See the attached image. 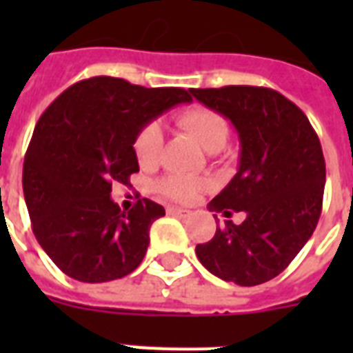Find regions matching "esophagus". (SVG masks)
<instances>
[{
	"label": "esophagus",
	"instance_id": "obj_1",
	"mask_svg": "<svg viewBox=\"0 0 353 353\" xmlns=\"http://www.w3.org/2000/svg\"><path fill=\"white\" fill-rule=\"evenodd\" d=\"M166 212L172 216H179V218H187V216H190V210L179 209V207H166Z\"/></svg>",
	"mask_w": 353,
	"mask_h": 353
}]
</instances>
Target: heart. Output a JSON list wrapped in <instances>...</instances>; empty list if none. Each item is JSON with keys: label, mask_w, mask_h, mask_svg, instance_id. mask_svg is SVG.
<instances>
[{"label": "heart", "mask_w": 353, "mask_h": 353, "mask_svg": "<svg viewBox=\"0 0 353 353\" xmlns=\"http://www.w3.org/2000/svg\"><path fill=\"white\" fill-rule=\"evenodd\" d=\"M177 126L188 132L207 152H220L229 141L231 126L220 112L207 106H188L176 115ZM163 148V130L157 122H146L135 135L133 152L141 166H154ZM157 190L176 201H190L205 187L201 179L172 174L157 181Z\"/></svg>", "instance_id": "heart-1"}]
</instances>
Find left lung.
Masks as SVG:
<instances>
[{
    "mask_svg": "<svg viewBox=\"0 0 353 353\" xmlns=\"http://www.w3.org/2000/svg\"><path fill=\"white\" fill-rule=\"evenodd\" d=\"M234 124L240 166L210 201V210L245 212L196 245L199 262L221 280L258 285L280 274L312 238L323 210L326 163L317 133L301 108L258 85L190 90ZM216 218V214H214Z\"/></svg>",
    "mask_w": 353,
    "mask_h": 353,
    "instance_id": "left-lung-1",
    "label": "left lung"
}]
</instances>
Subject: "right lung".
I'll return each instance as SVG.
<instances>
[{
    "label": "right lung",
    "instance_id": "add662e5",
    "mask_svg": "<svg viewBox=\"0 0 353 353\" xmlns=\"http://www.w3.org/2000/svg\"><path fill=\"white\" fill-rule=\"evenodd\" d=\"M190 101L181 88L93 77L68 88L41 113L25 154L23 196L36 240L68 276L110 282L143 262L150 225L165 209L143 198L124 212L110 194L139 172V130Z\"/></svg>",
    "mask_w": 353,
    "mask_h": 353
}]
</instances>
